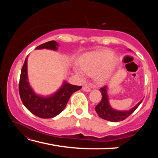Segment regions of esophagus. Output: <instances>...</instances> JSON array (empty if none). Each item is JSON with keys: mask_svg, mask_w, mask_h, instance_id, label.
<instances>
[{"mask_svg": "<svg viewBox=\"0 0 158 158\" xmlns=\"http://www.w3.org/2000/svg\"><path fill=\"white\" fill-rule=\"evenodd\" d=\"M83 90H84V91H86V92H89V91H90V88L89 87V85H84V86H83Z\"/></svg>", "mask_w": 158, "mask_h": 158, "instance_id": "esophagus-1", "label": "esophagus"}]
</instances>
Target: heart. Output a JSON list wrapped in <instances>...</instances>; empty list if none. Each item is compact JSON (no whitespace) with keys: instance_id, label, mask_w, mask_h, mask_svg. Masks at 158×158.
<instances>
[{"instance_id":"b5f03b06","label":"heart","mask_w":158,"mask_h":158,"mask_svg":"<svg viewBox=\"0 0 158 158\" xmlns=\"http://www.w3.org/2000/svg\"><path fill=\"white\" fill-rule=\"evenodd\" d=\"M78 62L81 69L77 67L74 69L79 77H84V72L93 74L95 81L101 83L113 73L118 63V57L111 50L103 49L85 53L79 58Z\"/></svg>"}]
</instances>
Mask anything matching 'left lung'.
Segmentation results:
<instances>
[{
	"instance_id": "1",
	"label": "left lung",
	"mask_w": 158,
	"mask_h": 158,
	"mask_svg": "<svg viewBox=\"0 0 158 158\" xmlns=\"http://www.w3.org/2000/svg\"><path fill=\"white\" fill-rule=\"evenodd\" d=\"M100 91L102 93V100L98 105L95 106V111L101 118L111 122H118L123 121L130 116L137 108L139 106L142 100L140 101L135 107L131 109L129 111H121L112 109L109 104L107 93H106V86L101 88Z\"/></svg>"
}]
</instances>
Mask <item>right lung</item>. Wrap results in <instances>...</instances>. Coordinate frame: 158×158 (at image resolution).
Wrapping results in <instances>:
<instances>
[{
  "instance_id": "1",
  "label": "right lung",
  "mask_w": 158,
  "mask_h": 158,
  "mask_svg": "<svg viewBox=\"0 0 158 158\" xmlns=\"http://www.w3.org/2000/svg\"><path fill=\"white\" fill-rule=\"evenodd\" d=\"M58 46L57 42L52 40L39 45L35 49L57 50ZM81 89V86L64 82L63 86L55 94L50 97L43 98L37 95L28 84L27 58H26L21 71L19 92L23 105L37 117L42 118H51L57 116L65 109L70 96Z\"/></svg>"
}]
</instances>
